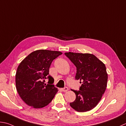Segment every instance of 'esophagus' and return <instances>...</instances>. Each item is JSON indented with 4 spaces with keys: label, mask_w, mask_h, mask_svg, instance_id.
<instances>
[{
    "label": "esophagus",
    "mask_w": 126,
    "mask_h": 126,
    "mask_svg": "<svg viewBox=\"0 0 126 126\" xmlns=\"http://www.w3.org/2000/svg\"><path fill=\"white\" fill-rule=\"evenodd\" d=\"M68 90V88L66 87L63 88H61V91H62L63 92H66V91H67Z\"/></svg>",
    "instance_id": "obj_1"
}]
</instances>
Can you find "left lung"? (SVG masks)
I'll return each instance as SVG.
<instances>
[{
    "label": "left lung",
    "mask_w": 126,
    "mask_h": 126,
    "mask_svg": "<svg viewBox=\"0 0 126 126\" xmlns=\"http://www.w3.org/2000/svg\"><path fill=\"white\" fill-rule=\"evenodd\" d=\"M65 55L76 67L75 79L82 83L75 93V100L70 106L78 112H85L95 107L107 86L108 74L105 64L91 54L65 53Z\"/></svg>",
    "instance_id": "obj_1"
}]
</instances>
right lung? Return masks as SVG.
<instances>
[{"instance_id":"right-lung-1","label":"right lung","mask_w":126,"mask_h":126,"mask_svg":"<svg viewBox=\"0 0 126 126\" xmlns=\"http://www.w3.org/2000/svg\"><path fill=\"white\" fill-rule=\"evenodd\" d=\"M62 54L58 51L38 50L29 54L18 65L16 73V87L25 103L35 109L48 105L58 92L54 78L49 75L54 59ZM48 79V84L45 79Z\"/></svg>"}]
</instances>
